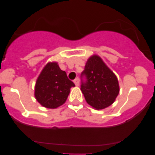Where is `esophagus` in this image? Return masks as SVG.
Segmentation results:
<instances>
[{
	"instance_id": "1",
	"label": "esophagus",
	"mask_w": 155,
	"mask_h": 155,
	"mask_svg": "<svg viewBox=\"0 0 155 155\" xmlns=\"http://www.w3.org/2000/svg\"><path fill=\"white\" fill-rule=\"evenodd\" d=\"M73 82L75 83L76 86H79V78H76V79H75L74 80H73Z\"/></svg>"
}]
</instances>
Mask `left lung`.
I'll use <instances>...</instances> for the list:
<instances>
[{
	"label": "left lung",
	"mask_w": 155,
	"mask_h": 155,
	"mask_svg": "<svg viewBox=\"0 0 155 155\" xmlns=\"http://www.w3.org/2000/svg\"><path fill=\"white\" fill-rule=\"evenodd\" d=\"M81 79V91L85 101L96 109L112 105L119 93L116 76L96 54L89 58Z\"/></svg>",
	"instance_id": "left-lung-1"
}]
</instances>
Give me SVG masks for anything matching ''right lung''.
<instances>
[{
  "label": "right lung",
  "mask_w": 155,
  "mask_h": 155,
  "mask_svg": "<svg viewBox=\"0 0 155 155\" xmlns=\"http://www.w3.org/2000/svg\"><path fill=\"white\" fill-rule=\"evenodd\" d=\"M75 85L56 62H49L37 78L34 95L43 107L55 109L65 103Z\"/></svg>",
  "instance_id": "1"
}]
</instances>
